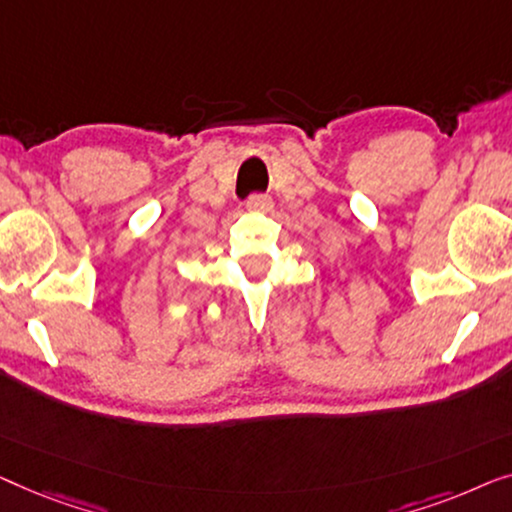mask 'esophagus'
<instances>
[{
	"instance_id": "obj_1",
	"label": "esophagus",
	"mask_w": 512,
	"mask_h": 512,
	"mask_svg": "<svg viewBox=\"0 0 512 512\" xmlns=\"http://www.w3.org/2000/svg\"><path fill=\"white\" fill-rule=\"evenodd\" d=\"M246 208L255 213H266L273 208V201H271V197H266V194H250L246 201Z\"/></svg>"
}]
</instances>
